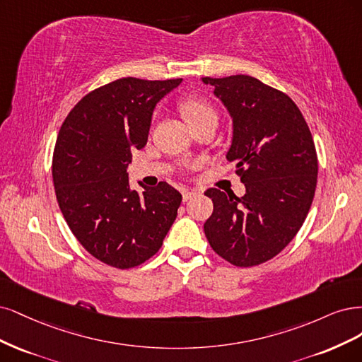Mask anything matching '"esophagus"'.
Returning a JSON list of instances; mask_svg holds the SVG:
<instances>
[{
  "label": "esophagus",
  "instance_id": "1",
  "mask_svg": "<svg viewBox=\"0 0 362 362\" xmlns=\"http://www.w3.org/2000/svg\"><path fill=\"white\" fill-rule=\"evenodd\" d=\"M198 194H200V191H197V189H183V191H182L183 202L191 200L192 197H195V195H198Z\"/></svg>",
  "mask_w": 362,
  "mask_h": 362
}]
</instances>
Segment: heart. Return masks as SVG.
Wrapping results in <instances>:
<instances>
[{"instance_id": "heart-1", "label": "heart", "mask_w": 362, "mask_h": 362, "mask_svg": "<svg viewBox=\"0 0 362 362\" xmlns=\"http://www.w3.org/2000/svg\"><path fill=\"white\" fill-rule=\"evenodd\" d=\"M180 111L185 120L195 127L207 120L216 119V110L211 102H207L203 98H186L180 102Z\"/></svg>"}]
</instances>
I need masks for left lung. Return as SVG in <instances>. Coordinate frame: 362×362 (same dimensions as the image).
I'll use <instances>...</instances> for the list:
<instances>
[{"label": "left lung", "mask_w": 362, "mask_h": 362, "mask_svg": "<svg viewBox=\"0 0 362 362\" xmlns=\"http://www.w3.org/2000/svg\"><path fill=\"white\" fill-rule=\"evenodd\" d=\"M228 108L235 134L227 153L245 183L243 197L209 188L204 223L212 250L238 267L274 259L304 224L316 192L319 162L304 115L286 93L248 75L204 76Z\"/></svg>", "instance_id": "obj_1"}]
</instances>
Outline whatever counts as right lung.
Listing matches in <instances>:
<instances>
[{
    "mask_svg": "<svg viewBox=\"0 0 362 362\" xmlns=\"http://www.w3.org/2000/svg\"><path fill=\"white\" fill-rule=\"evenodd\" d=\"M179 79L120 78L90 91L64 119L52 155L58 206L78 242L117 269L160 250L182 195L167 182L131 191L126 168L148 136L151 112Z\"/></svg>",
    "mask_w": 362,
    "mask_h": 362,
    "instance_id": "obj_1",
    "label": "right lung"
}]
</instances>
